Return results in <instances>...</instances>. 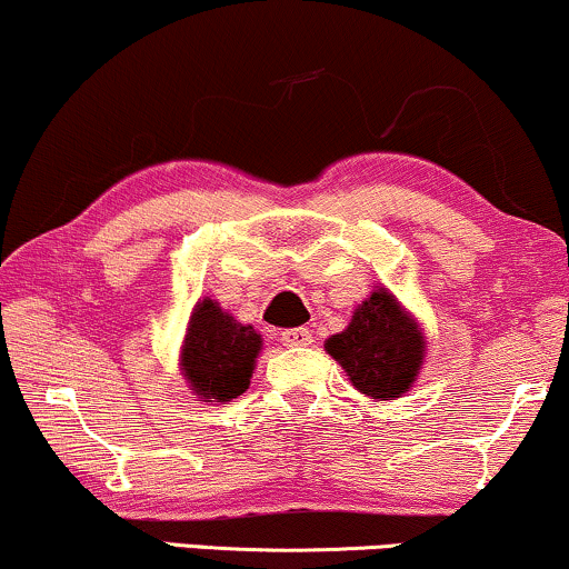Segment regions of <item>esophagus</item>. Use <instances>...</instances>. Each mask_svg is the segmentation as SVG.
I'll list each match as a JSON object with an SVG mask.
<instances>
[{"label":"esophagus","mask_w":569,"mask_h":569,"mask_svg":"<svg viewBox=\"0 0 569 569\" xmlns=\"http://www.w3.org/2000/svg\"><path fill=\"white\" fill-rule=\"evenodd\" d=\"M279 339H282L284 347H308L310 341H313V331L308 329H287L279 333Z\"/></svg>","instance_id":"1"}]
</instances>
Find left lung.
Here are the masks:
<instances>
[{"label":"left lung","mask_w":569,"mask_h":569,"mask_svg":"<svg viewBox=\"0 0 569 569\" xmlns=\"http://www.w3.org/2000/svg\"><path fill=\"white\" fill-rule=\"evenodd\" d=\"M347 372L357 391L376 401H393L411 391L427 357L422 326L399 298L378 284L360 306L345 331L323 345Z\"/></svg>","instance_id":"left-lung-1"}]
</instances>
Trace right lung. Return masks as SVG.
Instances as JSON below:
<instances>
[{
	"mask_svg": "<svg viewBox=\"0 0 569 569\" xmlns=\"http://www.w3.org/2000/svg\"><path fill=\"white\" fill-rule=\"evenodd\" d=\"M261 333L240 323L212 298H199L181 341V376L199 401L224 403L251 386Z\"/></svg>",
	"mask_w": 569,
	"mask_h": 569,
	"instance_id": "add662e5",
	"label": "right lung"
}]
</instances>
